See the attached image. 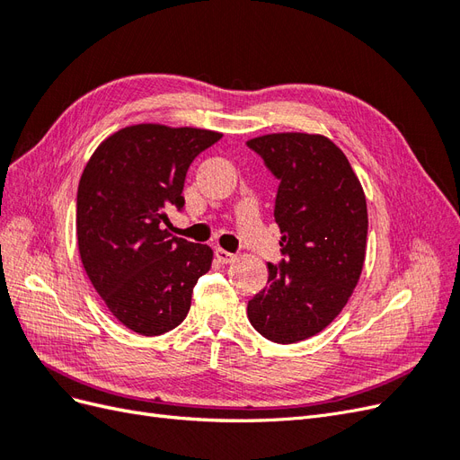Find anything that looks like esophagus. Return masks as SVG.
Masks as SVG:
<instances>
[{
    "instance_id": "34e87169",
    "label": "esophagus",
    "mask_w": 460,
    "mask_h": 460,
    "mask_svg": "<svg viewBox=\"0 0 460 460\" xmlns=\"http://www.w3.org/2000/svg\"><path fill=\"white\" fill-rule=\"evenodd\" d=\"M215 255H217V259H218L220 262H225V264L235 261V255L230 253V252H226V249H222V247H217V249H215Z\"/></svg>"
}]
</instances>
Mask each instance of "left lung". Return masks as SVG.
<instances>
[{
    "instance_id": "obj_1",
    "label": "left lung",
    "mask_w": 460,
    "mask_h": 460,
    "mask_svg": "<svg viewBox=\"0 0 460 460\" xmlns=\"http://www.w3.org/2000/svg\"><path fill=\"white\" fill-rule=\"evenodd\" d=\"M278 180L274 220L284 259L247 303L252 326L274 343L323 332L363 272L368 215L363 186L343 151L320 134H267L247 142Z\"/></svg>"
}]
</instances>
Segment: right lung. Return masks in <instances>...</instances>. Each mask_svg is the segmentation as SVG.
<instances>
[{"instance_id":"right-lung-1","label":"right lung","mask_w":460,"mask_h":460,"mask_svg":"<svg viewBox=\"0 0 460 460\" xmlns=\"http://www.w3.org/2000/svg\"><path fill=\"white\" fill-rule=\"evenodd\" d=\"M222 137L163 124L127 127L93 151L76 196V238L84 270L107 309L142 336L186 318L193 286L213 249L176 238L163 225L184 207L191 161Z\"/></svg>"}]
</instances>
